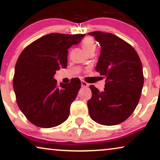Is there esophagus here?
<instances>
[{
	"label": "esophagus",
	"instance_id": "1",
	"mask_svg": "<svg viewBox=\"0 0 160 160\" xmlns=\"http://www.w3.org/2000/svg\"><path fill=\"white\" fill-rule=\"evenodd\" d=\"M81 84H82V87H87L89 86L88 83H87L86 82H84V81H82V82H81Z\"/></svg>",
	"mask_w": 160,
	"mask_h": 160
}]
</instances>
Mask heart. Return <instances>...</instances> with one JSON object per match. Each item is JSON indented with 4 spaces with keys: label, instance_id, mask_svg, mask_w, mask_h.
I'll return each instance as SVG.
<instances>
[{
    "label": "heart",
    "instance_id": "heart-1",
    "mask_svg": "<svg viewBox=\"0 0 160 160\" xmlns=\"http://www.w3.org/2000/svg\"><path fill=\"white\" fill-rule=\"evenodd\" d=\"M82 45L84 49L87 52L89 50L92 49H95L96 48V43L95 40L91 37H87L83 39L82 42Z\"/></svg>",
    "mask_w": 160,
    "mask_h": 160
}]
</instances>
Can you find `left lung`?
<instances>
[{"mask_svg": "<svg viewBox=\"0 0 160 160\" xmlns=\"http://www.w3.org/2000/svg\"><path fill=\"white\" fill-rule=\"evenodd\" d=\"M88 34L101 47L95 69L106 78L103 91L89 87V115L102 125L119 124L132 114L139 102L144 82L141 61L134 48L115 35L101 31Z\"/></svg>", "mask_w": 160, "mask_h": 160, "instance_id": "obj_1", "label": "left lung"}]
</instances>
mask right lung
Returning a JSON list of instances; mask_svg holds the SVG:
<instances>
[{
    "label": "right lung",
    "mask_w": 160,
    "mask_h": 160,
    "mask_svg": "<svg viewBox=\"0 0 160 160\" xmlns=\"http://www.w3.org/2000/svg\"><path fill=\"white\" fill-rule=\"evenodd\" d=\"M84 36L47 34L21 52L15 65L13 87L19 109L36 126L54 128L68 117L81 82L75 79L58 85L54 76L67 67L68 49L79 43Z\"/></svg>",
    "instance_id": "1"
}]
</instances>
